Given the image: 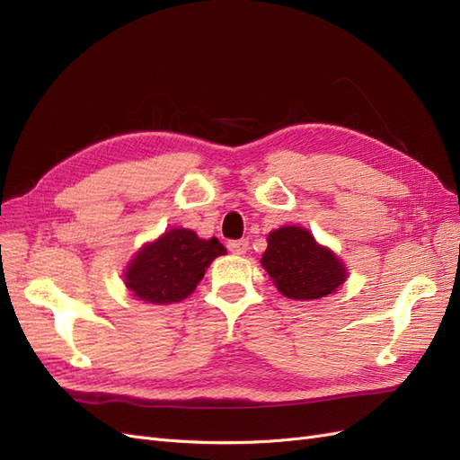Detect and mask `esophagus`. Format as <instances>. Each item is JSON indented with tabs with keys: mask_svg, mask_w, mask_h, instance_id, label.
Wrapping results in <instances>:
<instances>
[{
	"mask_svg": "<svg viewBox=\"0 0 460 460\" xmlns=\"http://www.w3.org/2000/svg\"><path fill=\"white\" fill-rule=\"evenodd\" d=\"M228 249L234 255H245L249 249V242L247 240H235V242H228Z\"/></svg>",
	"mask_w": 460,
	"mask_h": 460,
	"instance_id": "1",
	"label": "esophagus"
}]
</instances>
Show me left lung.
<instances>
[{"label":"left lung","instance_id":"obj_1","mask_svg":"<svg viewBox=\"0 0 460 460\" xmlns=\"http://www.w3.org/2000/svg\"><path fill=\"white\" fill-rule=\"evenodd\" d=\"M261 264L282 296L296 301H316L336 294L347 280V264L320 245L303 226H282L269 234Z\"/></svg>","mask_w":460,"mask_h":460}]
</instances>
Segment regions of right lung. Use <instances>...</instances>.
Wrapping results in <instances>:
<instances>
[{
    "label": "right lung",
    "instance_id": "1",
    "mask_svg": "<svg viewBox=\"0 0 460 460\" xmlns=\"http://www.w3.org/2000/svg\"><path fill=\"white\" fill-rule=\"evenodd\" d=\"M226 247L217 238L203 240L190 228H171L144 243L124 269L130 294L147 305H171L186 299Z\"/></svg>",
    "mask_w": 460,
    "mask_h": 460
}]
</instances>
